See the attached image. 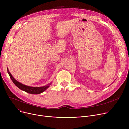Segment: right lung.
I'll return each instance as SVG.
<instances>
[{
  "mask_svg": "<svg viewBox=\"0 0 129 129\" xmlns=\"http://www.w3.org/2000/svg\"><path fill=\"white\" fill-rule=\"evenodd\" d=\"M7 71H8V73L11 80L12 81L14 84L20 89L23 90V91H25L29 94H41V93H43V92H44L46 89H47L49 87V85L51 84V83H50V84H49L47 85H45V86H42V87H32V86H27V85L22 84V83L19 82L18 81H17L16 79H15L12 77V75L9 72L8 68H7Z\"/></svg>",
  "mask_w": 129,
  "mask_h": 129,
  "instance_id": "obj_1",
  "label": "right lung"
}]
</instances>
